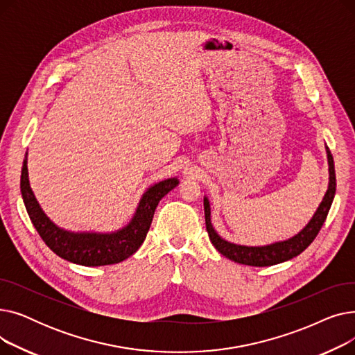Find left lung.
Returning <instances> with one entry per match:
<instances>
[{
  "instance_id": "8db88e82",
  "label": "left lung",
  "mask_w": 355,
  "mask_h": 355,
  "mask_svg": "<svg viewBox=\"0 0 355 355\" xmlns=\"http://www.w3.org/2000/svg\"><path fill=\"white\" fill-rule=\"evenodd\" d=\"M328 154V164H329V185L327 194L320 204L318 210L313 214L312 220L308 223L306 227L297 233L295 237L286 240V241H279V243L262 246V248H248V246H239L229 243V241L223 240L213 229L211 221H210V204L209 200L204 198V214H206V229L209 233V237L214 248L227 259L233 260L236 263L240 265H248V266H272L282 263L285 260H289L297 254H301L311 243L318 236L324 221L328 216V211L331 209V204L335 196V187H337V180H335V168H334V159L331 155L329 148H327Z\"/></svg>"
}]
</instances>
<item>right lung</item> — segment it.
<instances>
[{
    "label": "right lung",
    "instance_id": "add662e5",
    "mask_svg": "<svg viewBox=\"0 0 355 355\" xmlns=\"http://www.w3.org/2000/svg\"><path fill=\"white\" fill-rule=\"evenodd\" d=\"M177 178H170L149 189L144 194L132 221L116 233L74 234L54 226L40 209L28 182L27 161H24L21 171V194L37 233L59 257L82 266L114 265L132 256L144 243L159 200L177 187Z\"/></svg>",
    "mask_w": 355,
    "mask_h": 355
}]
</instances>
